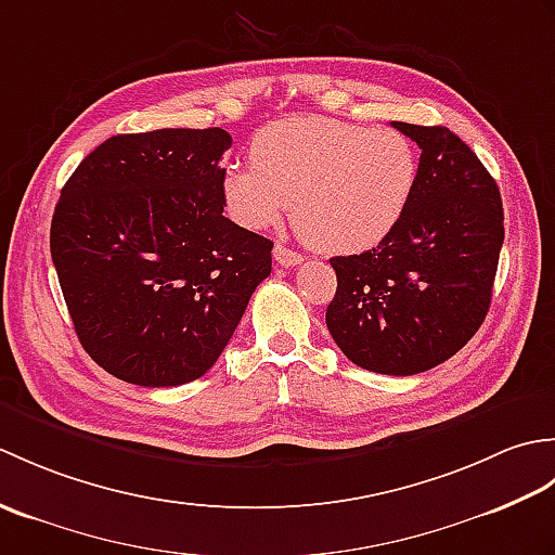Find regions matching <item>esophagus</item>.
<instances>
[{"mask_svg":"<svg viewBox=\"0 0 555 555\" xmlns=\"http://www.w3.org/2000/svg\"><path fill=\"white\" fill-rule=\"evenodd\" d=\"M274 259H276V264H281V267H296V264L302 262L305 257L296 250H291V247H286V245H276L274 247Z\"/></svg>","mask_w":555,"mask_h":555,"instance_id":"1","label":"esophagus"}]
</instances>
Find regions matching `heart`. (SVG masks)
I'll use <instances>...</instances> for the list:
<instances>
[{"label": "heart", "mask_w": 555, "mask_h": 555, "mask_svg": "<svg viewBox=\"0 0 555 555\" xmlns=\"http://www.w3.org/2000/svg\"><path fill=\"white\" fill-rule=\"evenodd\" d=\"M250 164H231L221 173L227 217L241 229L264 231L293 203L305 241L332 255L379 245L403 219L417 181L405 135L332 119L267 126L253 140Z\"/></svg>", "instance_id": "heart-1"}]
</instances>
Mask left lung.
<instances>
[{
	"mask_svg": "<svg viewBox=\"0 0 555 555\" xmlns=\"http://www.w3.org/2000/svg\"><path fill=\"white\" fill-rule=\"evenodd\" d=\"M391 126L422 150L415 191L379 245L332 257L326 326L358 367L410 376L453 358L485 322L503 205L485 164L446 126Z\"/></svg>",
	"mask_w": 555,
	"mask_h": 555,
	"instance_id": "obj_1",
	"label": "left lung"
}]
</instances>
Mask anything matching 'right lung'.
Wrapping results in <instances>:
<instances>
[{
  "instance_id": "right-lung-1",
  "label": "right lung",
  "mask_w": 555,
  "mask_h": 555,
  "mask_svg": "<svg viewBox=\"0 0 555 555\" xmlns=\"http://www.w3.org/2000/svg\"><path fill=\"white\" fill-rule=\"evenodd\" d=\"M223 128L104 140L54 207L50 250L80 346L135 386L199 379L227 348L271 243L223 217Z\"/></svg>"
}]
</instances>
